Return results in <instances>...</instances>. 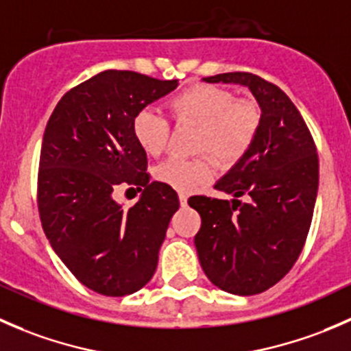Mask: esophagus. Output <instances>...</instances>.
I'll list each match as a JSON object with an SVG mask.
<instances>
[{
    "instance_id": "34e87169",
    "label": "esophagus",
    "mask_w": 351,
    "mask_h": 351,
    "mask_svg": "<svg viewBox=\"0 0 351 351\" xmlns=\"http://www.w3.org/2000/svg\"><path fill=\"white\" fill-rule=\"evenodd\" d=\"M178 198H180V204L186 205V200H189V195L185 192H178Z\"/></svg>"
}]
</instances>
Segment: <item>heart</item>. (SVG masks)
Instances as JSON below:
<instances>
[{
	"mask_svg": "<svg viewBox=\"0 0 351 351\" xmlns=\"http://www.w3.org/2000/svg\"><path fill=\"white\" fill-rule=\"evenodd\" d=\"M169 112L176 122L198 125L195 151L208 153L224 165L241 159L253 146L260 129L261 113L250 100H234L231 91L215 84H193L169 100ZM132 132L147 154L165 151L169 136V122L154 108H143L132 122ZM215 175V162L208 156L185 159L169 158L158 165V182L178 190L192 192L210 182Z\"/></svg>",
	"mask_w": 351,
	"mask_h": 351,
	"instance_id": "1",
	"label": "heart"
}]
</instances>
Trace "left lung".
I'll list each match as a JSON object with an SVG mask.
<instances>
[{"label":"left lung","mask_w":351,"mask_h":351,"mask_svg":"<svg viewBox=\"0 0 351 351\" xmlns=\"http://www.w3.org/2000/svg\"><path fill=\"white\" fill-rule=\"evenodd\" d=\"M202 81L246 86L261 110L253 146L214 185L231 200L189 198L202 217L195 247L204 274L224 292L254 295L285 277L306 243L319 185L316 146L295 105L263 77L224 73Z\"/></svg>","instance_id":"left-lung-1"}]
</instances>
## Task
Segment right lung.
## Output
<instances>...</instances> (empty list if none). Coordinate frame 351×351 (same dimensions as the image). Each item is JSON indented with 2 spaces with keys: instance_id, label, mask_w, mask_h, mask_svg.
Listing matches in <instances>:
<instances>
[{
  "instance_id": "right-lung-1",
  "label": "right lung",
  "mask_w": 351,
  "mask_h": 351,
  "mask_svg": "<svg viewBox=\"0 0 351 351\" xmlns=\"http://www.w3.org/2000/svg\"><path fill=\"white\" fill-rule=\"evenodd\" d=\"M178 80L108 69L67 91L44 132L38 169L42 228L62 263L88 289L129 295L153 278L180 200L149 182L134 117L171 93ZM119 184L145 186L134 208L112 198Z\"/></svg>"
}]
</instances>
